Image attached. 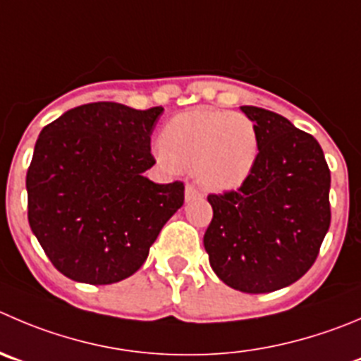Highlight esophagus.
Returning <instances> with one entry per match:
<instances>
[{
	"mask_svg": "<svg viewBox=\"0 0 361 361\" xmlns=\"http://www.w3.org/2000/svg\"><path fill=\"white\" fill-rule=\"evenodd\" d=\"M202 197V193L198 191V188L195 184H186V200H195V198Z\"/></svg>",
	"mask_w": 361,
	"mask_h": 361,
	"instance_id": "esophagus-1",
	"label": "esophagus"
}]
</instances>
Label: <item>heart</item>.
<instances>
[{
  "label": "heart",
  "instance_id": "obj_1",
  "mask_svg": "<svg viewBox=\"0 0 361 361\" xmlns=\"http://www.w3.org/2000/svg\"><path fill=\"white\" fill-rule=\"evenodd\" d=\"M161 159L197 170L209 190H234L252 175L259 159V138L241 113L193 109L175 115L161 133Z\"/></svg>",
  "mask_w": 361,
  "mask_h": 361
}]
</instances>
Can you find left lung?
<instances>
[{"instance_id": "left-lung-1", "label": "left lung", "mask_w": 361, "mask_h": 361, "mask_svg": "<svg viewBox=\"0 0 361 361\" xmlns=\"http://www.w3.org/2000/svg\"><path fill=\"white\" fill-rule=\"evenodd\" d=\"M241 109L255 126L259 159L238 190L207 197L204 246L223 283L264 294L300 280L317 259L331 221V175L314 136L269 109Z\"/></svg>"}]
</instances>
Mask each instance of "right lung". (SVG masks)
I'll return each mask as SVG.
<instances>
[{"label":"right lung","instance_id":"add662e5","mask_svg":"<svg viewBox=\"0 0 361 361\" xmlns=\"http://www.w3.org/2000/svg\"><path fill=\"white\" fill-rule=\"evenodd\" d=\"M161 106L90 102L47 123L26 173L28 221L67 278L109 286L135 274L164 223L184 204V183L156 184L150 136Z\"/></svg>","mask_w":361,"mask_h":361}]
</instances>
